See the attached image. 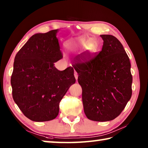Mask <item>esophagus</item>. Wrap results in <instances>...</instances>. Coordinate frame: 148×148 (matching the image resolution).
Returning <instances> with one entry per match:
<instances>
[{
    "label": "esophagus",
    "mask_w": 148,
    "mask_h": 148,
    "mask_svg": "<svg viewBox=\"0 0 148 148\" xmlns=\"http://www.w3.org/2000/svg\"><path fill=\"white\" fill-rule=\"evenodd\" d=\"M74 77H75V78H76V79L77 80V78H78V74H77V73L76 72H74Z\"/></svg>",
    "instance_id": "obj_1"
}]
</instances>
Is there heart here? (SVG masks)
<instances>
[{"label":"heart","instance_id":"obj_1","mask_svg":"<svg viewBox=\"0 0 148 148\" xmlns=\"http://www.w3.org/2000/svg\"><path fill=\"white\" fill-rule=\"evenodd\" d=\"M92 42V40L91 38H88L86 36H81L79 37L76 40H74L70 42L69 43L66 44V46L69 48H72L75 46L80 47H87L90 51H93L92 47L90 46V44Z\"/></svg>","mask_w":148,"mask_h":148}]
</instances>
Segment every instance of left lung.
<instances>
[{
	"label": "left lung",
	"mask_w": 148,
	"mask_h": 148,
	"mask_svg": "<svg viewBox=\"0 0 148 148\" xmlns=\"http://www.w3.org/2000/svg\"><path fill=\"white\" fill-rule=\"evenodd\" d=\"M102 51L89 61L74 66L82 88L84 113L95 121L114 119L131 98V62L116 37L102 34Z\"/></svg>",
	"instance_id": "1"
}]
</instances>
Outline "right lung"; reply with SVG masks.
Instances as JSON below:
<instances>
[{
  "label": "right lung",
  "mask_w": 148,
  "mask_h": 148,
  "mask_svg": "<svg viewBox=\"0 0 148 148\" xmlns=\"http://www.w3.org/2000/svg\"><path fill=\"white\" fill-rule=\"evenodd\" d=\"M57 33L56 29L32 35L14 59L12 96L25 116L33 121L56 118L60 101L76 82L73 68L60 71L54 66L62 58Z\"/></svg>",
  "instance_id": "1"
}]
</instances>
